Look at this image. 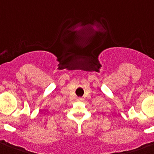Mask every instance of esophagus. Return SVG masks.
I'll use <instances>...</instances> for the list:
<instances>
[{"mask_svg": "<svg viewBox=\"0 0 154 154\" xmlns=\"http://www.w3.org/2000/svg\"><path fill=\"white\" fill-rule=\"evenodd\" d=\"M83 98H77V101H83Z\"/></svg>", "mask_w": 154, "mask_h": 154, "instance_id": "esophagus-1", "label": "esophagus"}]
</instances>
